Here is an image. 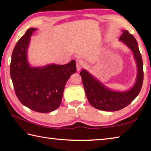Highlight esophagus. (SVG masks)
<instances>
[{
    "label": "esophagus",
    "instance_id": "1",
    "mask_svg": "<svg viewBox=\"0 0 151 151\" xmlns=\"http://www.w3.org/2000/svg\"><path fill=\"white\" fill-rule=\"evenodd\" d=\"M85 66V63L84 62L83 60L78 59L76 60V68H77V70H79L84 66Z\"/></svg>",
    "mask_w": 151,
    "mask_h": 151
}]
</instances>
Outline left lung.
Returning a JSON list of instances; mask_svg holds the SVG:
<instances>
[{
  "label": "left lung",
  "instance_id": "8db88e82",
  "mask_svg": "<svg viewBox=\"0 0 151 151\" xmlns=\"http://www.w3.org/2000/svg\"><path fill=\"white\" fill-rule=\"evenodd\" d=\"M122 32L120 40L133 52L138 67L137 81L131 90L127 92L112 91L105 87L87 71L82 70L80 73L88 102L94 108L102 111H116L126 107L138 96L142 86L143 63L137 41L128 30Z\"/></svg>",
  "mask_w": 151,
  "mask_h": 151
}]
</instances>
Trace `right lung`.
I'll return each mask as SVG.
<instances>
[{
	"instance_id": "obj_1",
	"label": "right lung",
	"mask_w": 151,
	"mask_h": 151,
	"mask_svg": "<svg viewBox=\"0 0 151 151\" xmlns=\"http://www.w3.org/2000/svg\"><path fill=\"white\" fill-rule=\"evenodd\" d=\"M37 30L29 29L15 45L10 75L20 103L32 111H53L59 107L66 81L76 71L75 60L64 65H49L32 68L27 59L30 37Z\"/></svg>"
}]
</instances>
